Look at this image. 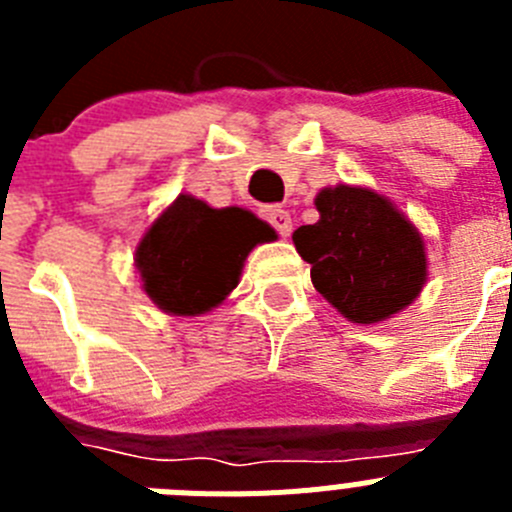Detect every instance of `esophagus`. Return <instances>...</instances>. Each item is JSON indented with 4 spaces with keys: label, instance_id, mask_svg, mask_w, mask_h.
<instances>
[{
    "label": "esophagus",
    "instance_id": "34e87169",
    "mask_svg": "<svg viewBox=\"0 0 512 512\" xmlns=\"http://www.w3.org/2000/svg\"><path fill=\"white\" fill-rule=\"evenodd\" d=\"M264 220L271 225V228L277 230L282 238H287L292 233V217H289L287 210H279V207H264Z\"/></svg>",
    "mask_w": 512,
    "mask_h": 512
}]
</instances>
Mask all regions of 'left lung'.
<instances>
[{
  "instance_id": "1",
  "label": "left lung",
  "mask_w": 512,
  "mask_h": 512,
  "mask_svg": "<svg viewBox=\"0 0 512 512\" xmlns=\"http://www.w3.org/2000/svg\"><path fill=\"white\" fill-rule=\"evenodd\" d=\"M320 220L295 230L320 295L354 323H379L408 307L425 284L423 238L372 189H323Z\"/></svg>"
}]
</instances>
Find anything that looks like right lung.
<instances>
[{
    "mask_svg": "<svg viewBox=\"0 0 512 512\" xmlns=\"http://www.w3.org/2000/svg\"><path fill=\"white\" fill-rule=\"evenodd\" d=\"M274 230L241 207L212 210L179 194L143 235L135 261L146 295L171 315H202L235 289L243 261Z\"/></svg>",
    "mask_w": 512,
    "mask_h": 512,
    "instance_id": "obj_1",
    "label": "right lung"
}]
</instances>
